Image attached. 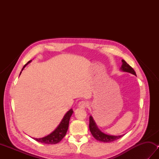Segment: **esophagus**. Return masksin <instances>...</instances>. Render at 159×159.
Wrapping results in <instances>:
<instances>
[{
	"label": "esophagus",
	"instance_id": "34e87169",
	"mask_svg": "<svg viewBox=\"0 0 159 159\" xmlns=\"http://www.w3.org/2000/svg\"><path fill=\"white\" fill-rule=\"evenodd\" d=\"M87 106V103L86 101L82 100V101H80V102H79V107L82 108V109H84V108H85Z\"/></svg>",
	"mask_w": 159,
	"mask_h": 159
}]
</instances>
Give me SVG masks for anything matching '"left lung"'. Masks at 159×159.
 Wrapping results in <instances>:
<instances>
[{"instance_id": "1", "label": "left lung", "mask_w": 159, "mask_h": 159, "mask_svg": "<svg viewBox=\"0 0 159 159\" xmlns=\"http://www.w3.org/2000/svg\"><path fill=\"white\" fill-rule=\"evenodd\" d=\"M122 61V66H121V69L123 70L124 72H129L134 74V75H136V73L134 72L133 67L130 66L124 60H121ZM89 130L91 131V133L93 135V137L95 138V139L99 141H102V142H106V143H109L112 142V141H116L117 139H119L120 138L122 137L124 134L120 136H113V135H109V134H104L102 132H101L98 127L96 126V123L94 122L93 118L92 116L89 117Z\"/></svg>"}]
</instances>
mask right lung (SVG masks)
<instances>
[{
    "label": "right lung",
    "mask_w": 159,
    "mask_h": 159,
    "mask_svg": "<svg viewBox=\"0 0 159 159\" xmlns=\"http://www.w3.org/2000/svg\"><path fill=\"white\" fill-rule=\"evenodd\" d=\"M30 61H29L27 63L25 64V66L23 67L22 70L25 68V67L27 65ZM21 72H20V74H21ZM72 109H70L69 111H67V113L64 116L62 121H61V123L59 124L58 127H57L52 133L48 134V136L43 138H39V139H37V138H33V139L35 141H38V142L46 144H56L57 143H59L66 135L67 130L68 129L69 121L70 119V117L72 115Z\"/></svg>",
    "instance_id": "right-lung-1"
}]
</instances>
